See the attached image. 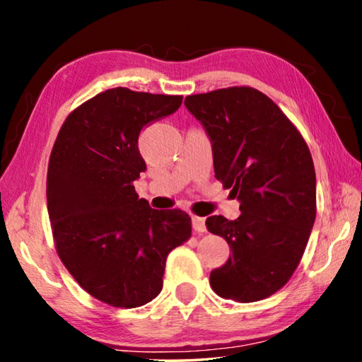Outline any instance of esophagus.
Here are the masks:
<instances>
[{
  "mask_svg": "<svg viewBox=\"0 0 362 362\" xmlns=\"http://www.w3.org/2000/svg\"><path fill=\"white\" fill-rule=\"evenodd\" d=\"M192 225H193V230L194 231H198V233H204L206 231V220L203 217L193 216L192 217Z\"/></svg>",
  "mask_w": 362,
  "mask_h": 362,
  "instance_id": "1",
  "label": "esophagus"
}]
</instances>
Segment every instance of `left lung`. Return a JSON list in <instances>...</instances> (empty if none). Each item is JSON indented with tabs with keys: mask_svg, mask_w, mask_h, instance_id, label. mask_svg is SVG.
<instances>
[{
	"mask_svg": "<svg viewBox=\"0 0 362 362\" xmlns=\"http://www.w3.org/2000/svg\"><path fill=\"white\" fill-rule=\"evenodd\" d=\"M185 107L211 139L216 179L241 203L236 220H206L231 249L212 269V291L241 303L267 298L296 272L316 218L308 145L276 103L249 86L188 95Z\"/></svg>",
	"mask_w": 362,
	"mask_h": 362,
	"instance_id": "left-lung-1",
	"label": "left lung"
}]
</instances>
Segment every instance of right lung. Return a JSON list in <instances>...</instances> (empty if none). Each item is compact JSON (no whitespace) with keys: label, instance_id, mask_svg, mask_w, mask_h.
<instances>
[{"label":"right lung","instance_id":"right-lung-1","mask_svg":"<svg viewBox=\"0 0 362 362\" xmlns=\"http://www.w3.org/2000/svg\"><path fill=\"white\" fill-rule=\"evenodd\" d=\"M182 95L107 89L66 116L47 166V212L60 260L90 296L116 308L151 302L169 252L192 236L180 209L156 211L134 188L146 169L140 131Z\"/></svg>","mask_w":362,"mask_h":362}]
</instances>
